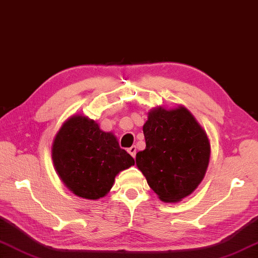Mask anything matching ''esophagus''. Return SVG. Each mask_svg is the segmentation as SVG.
I'll return each instance as SVG.
<instances>
[{
    "label": "esophagus",
    "mask_w": 258,
    "mask_h": 258,
    "mask_svg": "<svg viewBox=\"0 0 258 258\" xmlns=\"http://www.w3.org/2000/svg\"><path fill=\"white\" fill-rule=\"evenodd\" d=\"M127 151H128V153L133 156V158H135V155H136V146L135 145L131 146L130 149H127Z\"/></svg>",
    "instance_id": "34e87169"
}]
</instances>
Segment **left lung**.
<instances>
[{
    "label": "left lung",
    "instance_id": "8db88e82",
    "mask_svg": "<svg viewBox=\"0 0 258 258\" xmlns=\"http://www.w3.org/2000/svg\"><path fill=\"white\" fill-rule=\"evenodd\" d=\"M146 148L136 165L164 203H178L199 185L210 158L206 132L188 109L154 108L143 126Z\"/></svg>",
    "mask_w": 258,
    "mask_h": 258
}]
</instances>
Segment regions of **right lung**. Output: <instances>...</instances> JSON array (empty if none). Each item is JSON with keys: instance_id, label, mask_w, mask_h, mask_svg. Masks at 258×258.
<instances>
[{"instance_id": "1", "label": "right lung", "mask_w": 258, "mask_h": 258, "mask_svg": "<svg viewBox=\"0 0 258 258\" xmlns=\"http://www.w3.org/2000/svg\"><path fill=\"white\" fill-rule=\"evenodd\" d=\"M52 160L66 186L92 200L103 198L116 174L135 163L112 133L85 116H73L61 126L52 144Z\"/></svg>"}]
</instances>
